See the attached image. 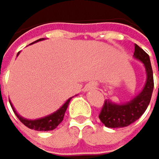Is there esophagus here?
Listing matches in <instances>:
<instances>
[{
	"mask_svg": "<svg viewBox=\"0 0 159 159\" xmlns=\"http://www.w3.org/2000/svg\"><path fill=\"white\" fill-rule=\"evenodd\" d=\"M85 88H86V91H91V90H93V89L97 88V84L93 83H93H89Z\"/></svg>",
	"mask_w": 159,
	"mask_h": 159,
	"instance_id": "obj_1",
	"label": "esophagus"
}]
</instances>
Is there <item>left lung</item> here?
<instances>
[{"mask_svg":"<svg viewBox=\"0 0 159 159\" xmlns=\"http://www.w3.org/2000/svg\"><path fill=\"white\" fill-rule=\"evenodd\" d=\"M134 57L143 61L147 71V82L141 93L127 103L114 104L109 100L104 101L98 117L101 123L107 127L128 126L138 120L149 106L153 91V75L150 57L137 44L134 45Z\"/></svg>","mask_w":159,"mask_h":159,"instance_id":"1","label":"left lung"}]
</instances>
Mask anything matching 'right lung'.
Here are the masks:
<instances>
[{
    "label": "right lung",
    "mask_w": 159,
    "mask_h": 159,
    "mask_svg": "<svg viewBox=\"0 0 159 159\" xmlns=\"http://www.w3.org/2000/svg\"><path fill=\"white\" fill-rule=\"evenodd\" d=\"M41 39H40L39 40H41ZM39 40H36V41H39ZM36 41H34V42H36ZM70 99H71V98H70L69 99H67L64 105H62L58 111L53 113L52 115L47 116L45 118L39 119V120H26L22 117H20L16 113V111L14 110L12 104H10V105H11V108L13 109V112L15 113L17 118L20 120V122L22 124H24L27 127L31 128V129H34V130H39V131H48V130H53V129H55L62 122V120H64V117H65V113L67 109V106H68V103H69Z\"/></svg>",
    "instance_id": "obj_1"
}]
</instances>
